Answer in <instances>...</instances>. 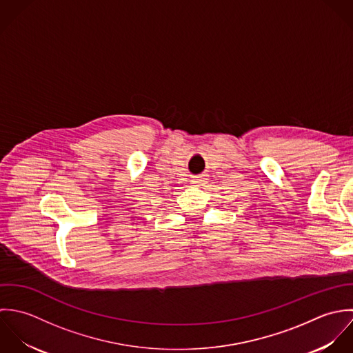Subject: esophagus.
<instances>
[{
  "mask_svg": "<svg viewBox=\"0 0 353 353\" xmlns=\"http://www.w3.org/2000/svg\"><path fill=\"white\" fill-rule=\"evenodd\" d=\"M205 183H206L205 177H195V179H192V184L196 185V187H202Z\"/></svg>",
  "mask_w": 353,
  "mask_h": 353,
  "instance_id": "34e87169",
  "label": "esophagus"
}]
</instances>
